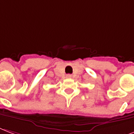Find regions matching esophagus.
Listing matches in <instances>:
<instances>
[{
	"label": "esophagus",
	"mask_w": 134,
	"mask_h": 134,
	"mask_svg": "<svg viewBox=\"0 0 134 134\" xmlns=\"http://www.w3.org/2000/svg\"><path fill=\"white\" fill-rule=\"evenodd\" d=\"M68 77H70V75H68Z\"/></svg>",
	"instance_id": "1"
}]
</instances>
